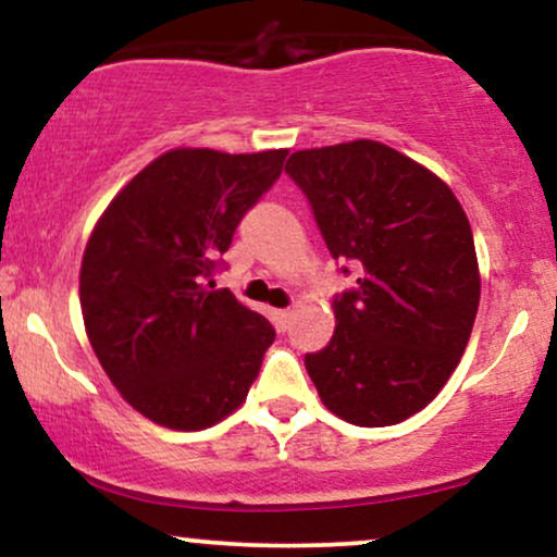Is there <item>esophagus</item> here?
<instances>
[{"mask_svg":"<svg viewBox=\"0 0 557 557\" xmlns=\"http://www.w3.org/2000/svg\"><path fill=\"white\" fill-rule=\"evenodd\" d=\"M290 309H280L274 311V322H277L280 330H287V324H290Z\"/></svg>","mask_w":557,"mask_h":557,"instance_id":"1","label":"esophagus"}]
</instances>
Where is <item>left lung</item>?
<instances>
[{
    "mask_svg": "<svg viewBox=\"0 0 557 557\" xmlns=\"http://www.w3.org/2000/svg\"><path fill=\"white\" fill-rule=\"evenodd\" d=\"M285 172L332 259L359 272L332 300L335 335L306 354V372L335 417L398 424L445 387L474 327L479 264L466 212L434 172L376 140L296 151Z\"/></svg>",
    "mask_w": 557,
    "mask_h": 557,
    "instance_id": "obj_1",
    "label": "left lung"
}]
</instances>
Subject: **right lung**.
<instances>
[{"label":"right lung","instance_id":"obj_1","mask_svg":"<svg viewBox=\"0 0 557 557\" xmlns=\"http://www.w3.org/2000/svg\"><path fill=\"white\" fill-rule=\"evenodd\" d=\"M287 149H172L112 198L81 267L88 341L120 395L170 430L214 426L246 400L274 341L214 272Z\"/></svg>","mask_w":557,"mask_h":557}]
</instances>
